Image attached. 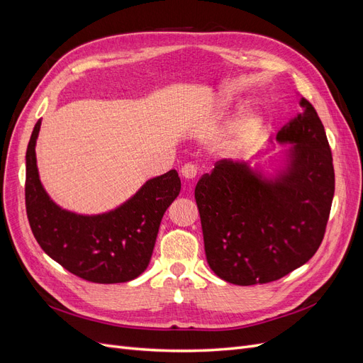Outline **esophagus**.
<instances>
[{
  "instance_id": "34e87169",
  "label": "esophagus",
  "mask_w": 363,
  "mask_h": 363,
  "mask_svg": "<svg viewBox=\"0 0 363 363\" xmlns=\"http://www.w3.org/2000/svg\"><path fill=\"white\" fill-rule=\"evenodd\" d=\"M196 167L195 164H192V163H188V164H184V167L182 168V177L184 179V180H195V177H196Z\"/></svg>"
}]
</instances>
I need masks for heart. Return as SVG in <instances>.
<instances>
[{"mask_svg": "<svg viewBox=\"0 0 363 363\" xmlns=\"http://www.w3.org/2000/svg\"><path fill=\"white\" fill-rule=\"evenodd\" d=\"M259 127H260V118L257 115L248 116L242 123V125L235 131L233 139H232V147L239 148L245 145L247 142L257 133Z\"/></svg>", "mask_w": 363, "mask_h": 363, "instance_id": "obj_1", "label": "heart"}]
</instances>
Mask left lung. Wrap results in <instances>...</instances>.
<instances>
[{
    "mask_svg": "<svg viewBox=\"0 0 363 363\" xmlns=\"http://www.w3.org/2000/svg\"><path fill=\"white\" fill-rule=\"evenodd\" d=\"M300 104L301 112L276 136L289 147L255 167L219 160L195 186L207 263L228 283L279 280L309 262L323 242L335 194L333 159L313 106L304 98Z\"/></svg>",
    "mask_w": 363,
    "mask_h": 363,
    "instance_id": "obj_1",
    "label": "left lung"
}]
</instances>
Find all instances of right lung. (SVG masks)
<instances>
[{
	"label": "right lung",
	"instance_id": "add662e5",
	"mask_svg": "<svg viewBox=\"0 0 363 363\" xmlns=\"http://www.w3.org/2000/svg\"><path fill=\"white\" fill-rule=\"evenodd\" d=\"M39 119L26 155L27 216L38 244L57 263L87 281L112 284L139 277L148 267L163 213L177 199L182 183L175 169L147 180L112 211L82 215L51 200L38 171Z\"/></svg>",
	"mask_w": 363,
	"mask_h": 363
}]
</instances>
